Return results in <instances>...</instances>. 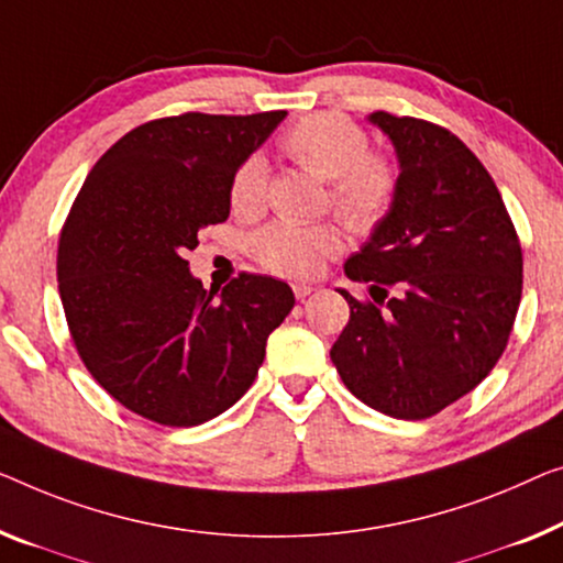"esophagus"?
I'll return each mask as SVG.
<instances>
[{
  "label": "esophagus",
  "instance_id": "esophagus-1",
  "mask_svg": "<svg viewBox=\"0 0 563 563\" xmlns=\"http://www.w3.org/2000/svg\"><path fill=\"white\" fill-rule=\"evenodd\" d=\"M313 290H316L313 285H306V283H296V285H292V292H296L298 300H306Z\"/></svg>",
  "mask_w": 563,
  "mask_h": 563
}]
</instances>
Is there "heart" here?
<instances>
[{
    "instance_id": "heart-1",
    "label": "heart",
    "mask_w": 563,
    "mask_h": 563,
    "mask_svg": "<svg viewBox=\"0 0 563 563\" xmlns=\"http://www.w3.org/2000/svg\"><path fill=\"white\" fill-rule=\"evenodd\" d=\"M280 148L318 179L331 181V205L351 230L368 232L389 214L399 191V166L387 154L368 151L366 131L339 113H313L283 133ZM230 205L238 214H257L265 205V162L247 156L230 179ZM341 240L331 224L273 222L250 240L267 271L310 278Z\"/></svg>"
}]
</instances>
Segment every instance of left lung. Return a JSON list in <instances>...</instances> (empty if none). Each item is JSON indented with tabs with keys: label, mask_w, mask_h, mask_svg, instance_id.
<instances>
[{
	"label": "left lung",
	"mask_w": 563,
	"mask_h": 563,
	"mask_svg": "<svg viewBox=\"0 0 563 563\" xmlns=\"http://www.w3.org/2000/svg\"><path fill=\"white\" fill-rule=\"evenodd\" d=\"M399 162L389 214L343 271L372 300L351 308L331 362L356 399L427 419L498 364L523 288L521 242L488 169L438 123L376 111ZM398 288L397 297L388 290Z\"/></svg>",
	"instance_id": "obj_1"
}]
</instances>
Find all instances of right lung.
<instances>
[{"mask_svg": "<svg viewBox=\"0 0 563 563\" xmlns=\"http://www.w3.org/2000/svg\"><path fill=\"white\" fill-rule=\"evenodd\" d=\"M285 111L181 113L125 133L98 158L57 245V288L82 364L156 424L195 427L253 387L265 343L296 306L288 283L240 273L205 290L197 232L230 217V179Z\"/></svg>", "mask_w": 563, "mask_h": 563, "instance_id": "right-lung-1", "label": "right lung"}]
</instances>
